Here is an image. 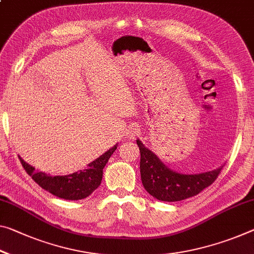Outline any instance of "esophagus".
I'll return each instance as SVG.
<instances>
[{
	"label": "esophagus",
	"mask_w": 254,
	"mask_h": 254,
	"mask_svg": "<svg viewBox=\"0 0 254 254\" xmlns=\"http://www.w3.org/2000/svg\"><path fill=\"white\" fill-rule=\"evenodd\" d=\"M138 133H139L138 127H128L127 130V132H126V135L127 136V138L133 139L135 135H138Z\"/></svg>",
	"instance_id": "esophagus-1"
}]
</instances>
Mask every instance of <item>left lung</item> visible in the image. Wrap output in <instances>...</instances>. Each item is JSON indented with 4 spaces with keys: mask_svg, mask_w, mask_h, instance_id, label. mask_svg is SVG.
<instances>
[{
    "mask_svg": "<svg viewBox=\"0 0 254 254\" xmlns=\"http://www.w3.org/2000/svg\"><path fill=\"white\" fill-rule=\"evenodd\" d=\"M140 173L144 189L149 194L160 201L174 202L200 193L218 178L223 166L215 171L200 174H181L168 168L154 152L149 150L140 140Z\"/></svg>",
    "mask_w": 254,
    "mask_h": 254,
    "instance_id": "1",
    "label": "left lung"
}]
</instances>
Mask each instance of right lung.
<instances>
[{
	"mask_svg": "<svg viewBox=\"0 0 254 254\" xmlns=\"http://www.w3.org/2000/svg\"><path fill=\"white\" fill-rule=\"evenodd\" d=\"M116 148L118 144L90 163L84 170L64 176L47 175L43 172L36 171L35 167L27 164L22 158H20V162L27 174H29L31 179L44 190L61 199L81 200L90 195L102 183L103 168L105 167Z\"/></svg>",
	"mask_w": 254,
	"mask_h": 254,
	"instance_id": "1",
	"label": "right lung"
}]
</instances>
